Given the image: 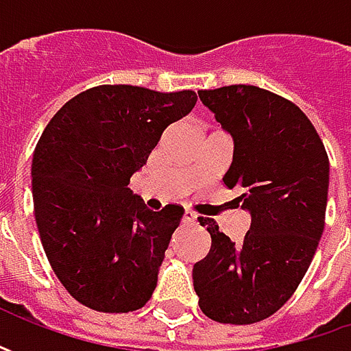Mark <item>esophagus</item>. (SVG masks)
Segmentation results:
<instances>
[{"label": "esophagus", "mask_w": 351, "mask_h": 351, "mask_svg": "<svg viewBox=\"0 0 351 351\" xmlns=\"http://www.w3.org/2000/svg\"><path fill=\"white\" fill-rule=\"evenodd\" d=\"M183 221H185V223H189V224L197 223V215L193 213V210L185 209V210H183Z\"/></svg>", "instance_id": "obj_1"}]
</instances>
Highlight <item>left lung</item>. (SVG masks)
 <instances>
[{
  "instance_id": "1",
  "label": "left lung",
  "mask_w": 351,
  "mask_h": 351,
  "mask_svg": "<svg viewBox=\"0 0 351 351\" xmlns=\"http://www.w3.org/2000/svg\"><path fill=\"white\" fill-rule=\"evenodd\" d=\"M199 99L234 138L223 182L242 189L252 224L240 242L199 219L209 254L193 265L201 311L223 324L271 317L303 281L318 248L328 201V154L308 117L256 86L201 89Z\"/></svg>"
}]
</instances>
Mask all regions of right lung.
<instances>
[{
    "label": "right lung",
    "mask_w": 351,
    "mask_h": 351,
    "mask_svg": "<svg viewBox=\"0 0 351 351\" xmlns=\"http://www.w3.org/2000/svg\"><path fill=\"white\" fill-rule=\"evenodd\" d=\"M191 89L95 86L64 103L33 154L34 221L50 267L77 303L132 313L150 301L183 207H144L127 185Z\"/></svg>",
    "instance_id": "right-lung-1"
}]
</instances>
